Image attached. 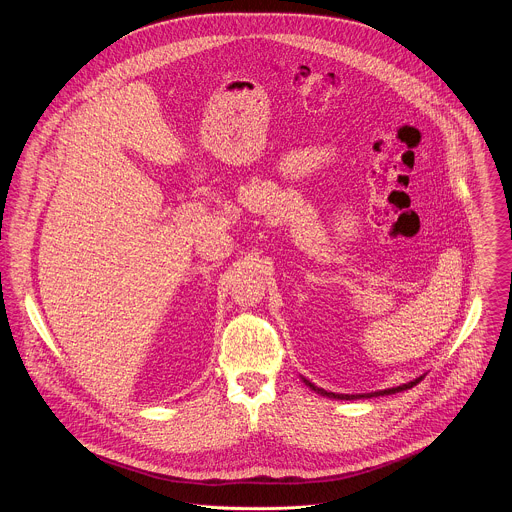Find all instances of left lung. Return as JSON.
<instances>
[{"mask_svg": "<svg viewBox=\"0 0 512 512\" xmlns=\"http://www.w3.org/2000/svg\"><path fill=\"white\" fill-rule=\"evenodd\" d=\"M423 377H417L415 381H411V383H405V385H399V387H393V389H383V391H375V393H358V395H342V393H328V391H324V389H320V387H316V385H312L308 379H304V383L312 389V391H316V393H320V395H324V397H330V399H346V401H352V399H371V397H383V395H395V393H401V391H407V389H411V387H415L419 381H421Z\"/></svg>", "mask_w": 512, "mask_h": 512, "instance_id": "left-lung-1", "label": "left lung"}]
</instances>
